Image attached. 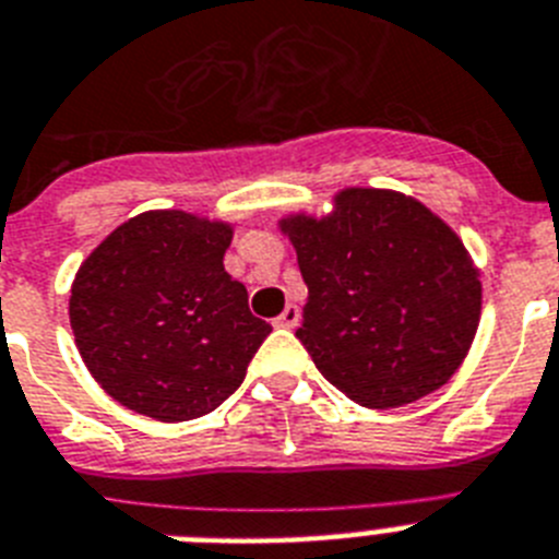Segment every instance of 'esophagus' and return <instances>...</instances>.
Instances as JSON below:
<instances>
[{"instance_id":"34e87169","label":"esophagus","mask_w":559,"mask_h":559,"mask_svg":"<svg viewBox=\"0 0 559 559\" xmlns=\"http://www.w3.org/2000/svg\"><path fill=\"white\" fill-rule=\"evenodd\" d=\"M298 318H301L298 307H295V304H287V307H284V312H281V316L275 318V326L293 330V326H298Z\"/></svg>"}]
</instances>
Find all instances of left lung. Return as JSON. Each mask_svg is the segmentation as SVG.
Returning a JSON list of instances; mask_svg holds the SVG:
<instances>
[{
	"label": "left lung",
	"instance_id": "1",
	"mask_svg": "<svg viewBox=\"0 0 559 559\" xmlns=\"http://www.w3.org/2000/svg\"><path fill=\"white\" fill-rule=\"evenodd\" d=\"M284 229L309 289L295 337L332 386L395 409L452 378L480 321V281L438 215L401 192L346 190L335 215Z\"/></svg>",
	"mask_w": 559,
	"mask_h": 559
}]
</instances>
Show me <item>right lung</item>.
Instances as JSON below:
<instances>
[{
  "label": "right lung",
  "mask_w": 559,
  "mask_h": 559,
  "mask_svg": "<svg viewBox=\"0 0 559 559\" xmlns=\"http://www.w3.org/2000/svg\"><path fill=\"white\" fill-rule=\"evenodd\" d=\"M233 229L181 210L112 229L79 266L70 326L91 374L121 406L192 420L243 383L272 326L224 270Z\"/></svg>",
  "instance_id": "1"
}]
</instances>
